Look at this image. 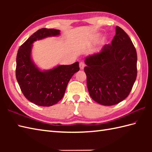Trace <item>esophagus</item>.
Masks as SVG:
<instances>
[{
    "label": "esophagus",
    "mask_w": 152,
    "mask_h": 152,
    "mask_svg": "<svg viewBox=\"0 0 152 152\" xmlns=\"http://www.w3.org/2000/svg\"><path fill=\"white\" fill-rule=\"evenodd\" d=\"M79 66H80V69H81V70H83V69H84L85 64L83 63V62H80V64H79Z\"/></svg>",
    "instance_id": "1"
}]
</instances>
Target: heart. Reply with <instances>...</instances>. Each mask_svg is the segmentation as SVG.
<instances>
[{
	"label": "heart",
	"instance_id": "1",
	"mask_svg": "<svg viewBox=\"0 0 152 152\" xmlns=\"http://www.w3.org/2000/svg\"><path fill=\"white\" fill-rule=\"evenodd\" d=\"M102 42H105V40H104V39H103V40H102Z\"/></svg>",
	"mask_w": 152,
	"mask_h": 152
}]
</instances>
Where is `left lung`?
Segmentation results:
<instances>
[{"label": "left lung", "mask_w": 152, "mask_h": 152, "mask_svg": "<svg viewBox=\"0 0 152 152\" xmlns=\"http://www.w3.org/2000/svg\"><path fill=\"white\" fill-rule=\"evenodd\" d=\"M84 71L91 97L99 104L112 106L129 95L137 75V51L121 28H115L111 44L86 58Z\"/></svg>", "instance_id": "left-lung-1"}]
</instances>
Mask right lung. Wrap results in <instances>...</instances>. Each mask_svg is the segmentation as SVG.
<instances>
[{
  "label": "right lung",
  "instance_id": "1",
  "mask_svg": "<svg viewBox=\"0 0 152 152\" xmlns=\"http://www.w3.org/2000/svg\"><path fill=\"white\" fill-rule=\"evenodd\" d=\"M60 34V31L43 28L28 38L19 48L16 57V79L23 94L38 106H50L63 97L68 83L79 71V63L58 65L52 69L40 70L31 59L34 42Z\"/></svg>",
  "mask_w": 152,
  "mask_h": 152
}]
</instances>
